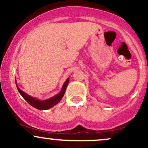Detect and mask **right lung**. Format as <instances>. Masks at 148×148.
<instances>
[{
  "label": "right lung",
  "instance_id": "obj_1",
  "mask_svg": "<svg viewBox=\"0 0 148 148\" xmlns=\"http://www.w3.org/2000/svg\"><path fill=\"white\" fill-rule=\"evenodd\" d=\"M69 79L68 78V79L66 80V81L63 84V86H62V90H61L60 93H58V94L56 95V96L50 98V99L42 100V101H41V100H39L38 99H37V98L33 97L27 95L26 93H25L24 92L22 91L18 87L17 84H16V88H17L18 92L21 94V95L23 97V99L29 103L30 105H31L32 106H33L34 108H37V109L47 110V109H49V108H51V107H53V106H55L56 104H57V103H58L61 99H62V97L64 96V92H65L67 85L69 84Z\"/></svg>",
  "mask_w": 148,
  "mask_h": 148
}]
</instances>
